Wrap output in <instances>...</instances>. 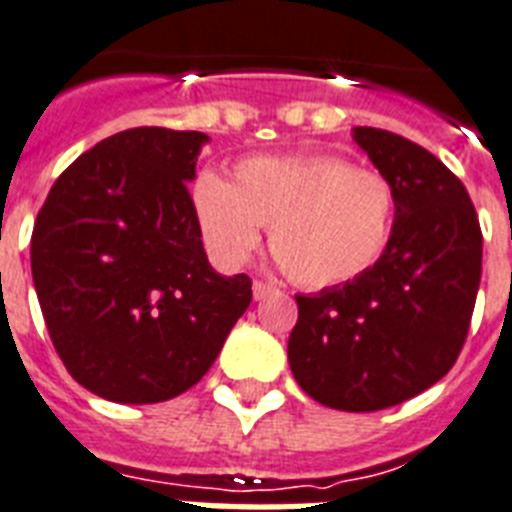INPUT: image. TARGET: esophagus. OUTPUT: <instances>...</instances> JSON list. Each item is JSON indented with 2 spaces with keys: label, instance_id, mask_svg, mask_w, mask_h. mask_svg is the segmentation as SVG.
Masks as SVG:
<instances>
[{
  "label": "esophagus",
  "instance_id": "obj_1",
  "mask_svg": "<svg viewBox=\"0 0 512 512\" xmlns=\"http://www.w3.org/2000/svg\"><path fill=\"white\" fill-rule=\"evenodd\" d=\"M270 293H273V286H268V283H262V281L252 283V296H255V301H262L265 296H270Z\"/></svg>",
  "mask_w": 512,
  "mask_h": 512
}]
</instances>
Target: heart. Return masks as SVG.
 Wrapping results in <instances>:
<instances>
[{
	"label": "heart",
	"mask_w": 512,
	"mask_h": 512,
	"mask_svg": "<svg viewBox=\"0 0 512 512\" xmlns=\"http://www.w3.org/2000/svg\"><path fill=\"white\" fill-rule=\"evenodd\" d=\"M195 224L221 268H239L262 226L278 268L304 288L358 281L384 257L397 195L376 170L335 154L247 157L234 177L201 172L190 188Z\"/></svg>",
	"instance_id": "1"
}]
</instances>
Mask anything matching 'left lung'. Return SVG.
<instances>
[{
	"label": "left lung",
	"mask_w": 512,
	"mask_h": 512,
	"mask_svg": "<svg viewBox=\"0 0 512 512\" xmlns=\"http://www.w3.org/2000/svg\"><path fill=\"white\" fill-rule=\"evenodd\" d=\"M397 195L384 257L358 281L296 296L293 379L342 412L417 397L456 363L482 275V231L461 180L428 149L381 128H353Z\"/></svg>",
	"instance_id": "left-lung-1"
}]
</instances>
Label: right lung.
<instances>
[{"instance_id":"obj_1","label":"right lung","mask_w":512,"mask_h":512,"mask_svg":"<svg viewBox=\"0 0 512 512\" xmlns=\"http://www.w3.org/2000/svg\"><path fill=\"white\" fill-rule=\"evenodd\" d=\"M208 136L128 128L53 182L30 268L53 348L92 394L154 404L203 379L252 301L211 268L188 182Z\"/></svg>"}]
</instances>
